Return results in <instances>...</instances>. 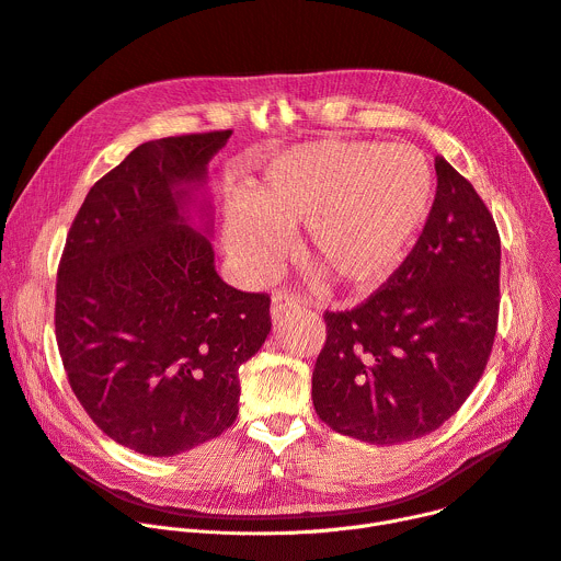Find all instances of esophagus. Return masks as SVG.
I'll return each instance as SVG.
<instances>
[{"mask_svg": "<svg viewBox=\"0 0 561 561\" xmlns=\"http://www.w3.org/2000/svg\"><path fill=\"white\" fill-rule=\"evenodd\" d=\"M299 306H301V301L296 299V296H289L287 291H276L272 296V317L276 319V317L285 314L287 310H294V308H299Z\"/></svg>", "mask_w": 561, "mask_h": 561, "instance_id": "obj_1", "label": "esophagus"}]
</instances>
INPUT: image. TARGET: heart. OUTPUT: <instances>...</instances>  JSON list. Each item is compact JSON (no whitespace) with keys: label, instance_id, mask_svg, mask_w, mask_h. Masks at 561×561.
<instances>
[{"label":"heart","instance_id":"heart-1","mask_svg":"<svg viewBox=\"0 0 561 561\" xmlns=\"http://www.w3.org/2000/svg\"><path fill=\"white\" fill-rule=\"evenodd\" d=\"M435 172L410 145L319 140L272 160L247 204L224 210L228 251L253 278L276 272L287 230L306 224L314 265L355 289L401 265L431 213Z\"/></svg>","mask_w":561,"mask_h":561}]
</instances>
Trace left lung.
<instances>
[{"label":"left lung","instance_id":"obj_1","mask_svg":"<svg viewBox=\"0 0 561 561\" xmlns=\"http://www.w3.org/2000/svg\"><path fill=\"white\" fill-rule=\"evenodd\" d=\"M435 170V204L403 265L365 304L323 314L314 410L367 444L437 431L469 399L496 337L499 228L453 164L437 156Z\"/></svg>","mask_w":561,"mask_h":561}]
</instances>
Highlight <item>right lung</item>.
<instances>
[{"instance_id": "obj_1", "label": "right lung", "mask_w": 561, "mask_h": 561, "mask_svg": "<svg viewBox=\"0 0 561 561\" xmlns=\"http://www.w3.org/2000/svg\"><path fill=\"white\" fill-rule=\"evenodd\" d=\"M230 134L130 151L90 187L58 265L56 342L75 397L99 431L149 457L233 425L238 369L272 331L270 294L219 278L210 206L194 202Z\"/></svg>"}]
</instances>
